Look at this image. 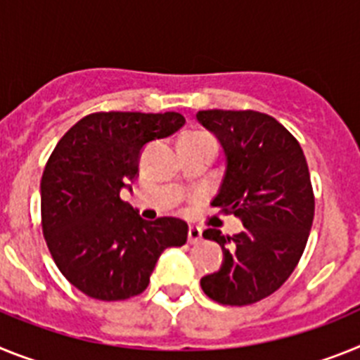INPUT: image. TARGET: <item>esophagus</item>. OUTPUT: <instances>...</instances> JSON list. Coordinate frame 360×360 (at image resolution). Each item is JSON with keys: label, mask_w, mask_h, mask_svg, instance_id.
<instances>
[{"label": "esophagus", "mask_w": 360, "mask_h": 360, "mask_svg": "<svg viewBox=\"0 0 360 360\" xmlns=\"http://www.w3.org/2000/svg\"><path fill=\"white\" fill-rule=\"evenodd\" d=\"M201 239H202L201 230H199V228H195V226H190L188 228V243H190V245H198V243H201Z\"/></svg>", "instance_id": "obj_1"}]
</instances>
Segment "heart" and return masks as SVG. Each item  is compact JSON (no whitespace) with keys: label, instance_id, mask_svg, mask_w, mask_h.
<instances>
[{"label":"heart","instance_id":"heart-1","mask_svg":"<svg viewBox=\"0 0 360 360\" xmlns=\"http://www.w3.org/2000/svg\"><path fill=\"white\" fill-rule=\"evenodd\" d=\"M186 136H205V134H186Z\"/></svg>","mask_w":360,"mask_h":360}]
</instances>
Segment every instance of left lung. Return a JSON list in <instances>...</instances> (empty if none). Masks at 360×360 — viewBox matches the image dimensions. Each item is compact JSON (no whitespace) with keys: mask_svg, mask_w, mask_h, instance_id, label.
Wrapping results in <instances>:
<instances>
[{"mask_svg":"<svg viewBox=\"0 0 360 360\" xmlns=\"http://www.w3.org/2000/svg\"><path fill=\"white\" fill-rule=\"evenodd\" d=\"M217 136L226 174L212 201L243 221L236 236L208 228L205 239L223 248V264L201 288L219 304L246 306L286 283L308 243L315 214L310 172L295 137L271 115L255 110H199Z\"/></svg>","mask_w":360,"mask_h":360,"instance_id":"left-lung-1","label":"left lung"}]
</instances>
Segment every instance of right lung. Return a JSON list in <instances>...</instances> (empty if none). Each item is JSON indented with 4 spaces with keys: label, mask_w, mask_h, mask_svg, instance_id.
Masks as SVG:
<instances>
[{
    "label": "right lung",
    "mask_w": 360,
    "mask_h": 360,
    "mask_svg": "<svg viewBox=\"0 0 360 360\" xmlns=\"http://www.w3.org/2000/svg\"><path fill=\"white\" fill-rule=\"evenodd\" d=\"M184 124L177 112H96L65 134L41 177V226L59 271L99 301L146 290L159 255L183 246L188 226L176 217L145 221L121 199L150 141Z\"/></svg>",
    "instance_id": "1"
}]
</instances>
